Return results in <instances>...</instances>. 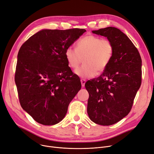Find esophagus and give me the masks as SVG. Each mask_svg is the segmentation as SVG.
I'll use <instances>...</instances> for the list:
<instances>
[{
	"mask_svg": "<svg viewBox=\"0 0 154 154\" xmlns=\"http://www.w3.org/2000/svg\"><path fill=\"white\" fill-rule=\"evenodd\" d=\"M80 82H81L82 86V87H84L85 84V82H86V80H85V79H82L81 80H80Z\"/></svg>",
	"mask_w": 154,
	"mask_h": 154,
	"instance_id": "34e87169",
	"label": "esophagus"
}]
</instances>
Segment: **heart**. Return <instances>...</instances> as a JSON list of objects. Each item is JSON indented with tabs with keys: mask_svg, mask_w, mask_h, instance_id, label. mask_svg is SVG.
Masks as SVG:
<instances>
[{
	"mask_svg": "<svg viewBox=\"0 0 154 154\" xmlns=\"http://www.w3.org/2000/svg\"><path fill=\"white\" fill-rule=\"evenodd\" d=\"M113 53L114 45L110 40L88 35L78 40L77 48L68 47L65 56L72 69H77L84 58V65L75 70V74L82 78H90L107 67Z\"/></svg>",
	"mask_w": 154,
	"mask_h": 154,
	"instance_id": "obj_1",
	"label": "heart"
}]
</instances>
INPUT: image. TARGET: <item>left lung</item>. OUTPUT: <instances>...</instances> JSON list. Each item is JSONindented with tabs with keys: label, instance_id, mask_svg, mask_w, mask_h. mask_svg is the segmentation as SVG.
Segmentation results:
<instances>
[{
	"label": "left lung",
	"instance_id": "left-lung-1",
	"mask_svg": "<svg viewBox=\"0 0 154 154\" xmlns=\"http://www.w3.org/2000/svg\"><path fill=\"white\" fill-rule=\"evenodd\" d=\"M92 32L110 40L114 53L102 74L85 84L89 94L87 114L94 123L110 125L132 109L142 82V59L138 49L119 29L109 27Z\"/></svg>",
	"mask_w": 154,
	"mask_h": 154
}]
</instances>
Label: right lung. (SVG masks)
<instances>
[{
  "instance_id": "add662e5",
  "label": "right lung",
  "mask_w": 154,
  "mask_h": 154,
  "mask_svg": "<svg viewBox=\"0 0 154 154\" xmlns=\"http://www.w3.org/2000/svg\"><path fill=\"white\" fill-rule=\"evenodd\" d=\"M86 30L44 29L31 36L20 48L15 82L22 109L44 125L59 123L81 82L72 72L65 56Z\"/></svg>"
}]
</instances>
